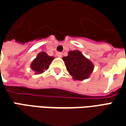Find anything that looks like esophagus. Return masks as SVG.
I'll return each instance as SVG.
<instances>
[{"label": "esophagus", "mask_w": 126, "mask_h": 126, "mask_svg": "<svg viewBox=\"0 0 126 126\" xmlns=\"http://www.w3.org/2000/svg\"><path fill=\"white\" fill-rule=\"evenodd\" d=\"M56 55H57V57H58V58H62V53L61 52H57L56 53Z\"/></svg>", "instance_id": "obj_1"}]
</instances>
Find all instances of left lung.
I'll list each match as a JSON object with an SVG mask.
<instances>
[{
	"instance_id": "1",
	"label": "left lung",
	"mask_w": 126,
	"mask_h": 126,
	"mask_svg": "<svg viewBox=\"0 0 126 126\" xmlns=\"http://www.w3.org/2000/svg\"><path fill=\"white\" fill-rule=\"evenodd\" d=\"M63 60L69 74L76 80L88 78L93 71V63L77 50L68 52V56L64 57Z\"/></svg>"
}]
</instances>
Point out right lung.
<instances>
[{"instance_id":"add662e5","label":"right lung","mask_w":126,"mask_h":126,"mask_svg":"<svg viewBox=\"0 0 126 126\" xmlns=\"http://www.w3.org/2000/svg\"><path fill=\"white\" fill-rule=\"evenodd\" d=\"M53 58V56H48L45 52H41L38 53L37 57L33 60L31 68L36 74L42 73L48 69Z\"/></svg>"}]
</instances>
